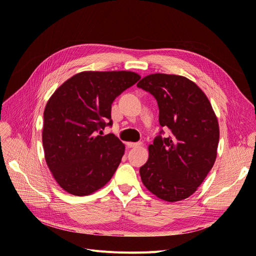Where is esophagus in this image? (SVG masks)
<instances>
[{
  "label": "esophagus",
  "instance_id": "esophagus-1",
  "mask_svg": "<svg viewBox=\"0 0 256 256\" xmlns=\"http://www.w3.org/2000/svg\"><path fill=\"white\" fill-rule=\"evenodd\" d=\"M128 147H130V148H132V147H139L142 145L141 142H128L126 143Z\"/></svg>",
  "mask_w": 256,
  "mask_h": 256
}]
</instances>
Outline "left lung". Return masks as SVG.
Instances as JSON below:
<instances>
[{"label": "left lung", "mask_w": 256, "mask_h": 256, "mask_svg": "<svg viewBox=\"0 0 256 256\" xmlns=\"http://www.w3.org/2000/svg\"><path fill=\"white\" fill-rule=\"evenodd\" d=\"M158 106V121L171 135L154 138L150 156L140 168L146 189L168 202L191 196L214 166L219 143V124L212 104L191 80L154 74L137 84Z\"/></svg>", "instance_id": "1"}]
</instances>
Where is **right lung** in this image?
<instances>
[{"mask_svg": "<svg viewBox=\"0 0 256 256\" xmlns=\"http://www.w3.org/2000/svg\"><path fill=\"white\" fill-rule=\"evenodd\" d=\"M136 72H83L68 78L50 98L44 113V158L63 190L86 196L109 182L124 154L112 126L114 100L136 84Z\"/></svg>", "mask_w": 256, "mask_h": 256, "instance_id": "add662e5", "label": "right lung"}]
</instances>
